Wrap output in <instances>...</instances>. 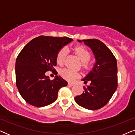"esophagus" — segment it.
I'll return each mask as SVG.
<instances>
[{
    "label": "esophagus",
    "mask_w": 135,
    "mask_h": 135,
    "mask_svg": "<svg viewBox=\"0 0 135 135\" xmlns=\"http://www.w3.org/2000/svg\"><path fill=\"white\" fill-rule=\"evenodd\" d=\"M68 85L69 86H73L74 85V84H73V83H68Z\"/></svg>",
    "instance_id": "1"
}]
</instances>
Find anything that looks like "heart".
<instances>
[{"label": "heart", "instance_id": "heart-1", "mask_svg": "<svg viewBox=\"0 0 135 135\" xmlns=\"http://www.w3.org/2000/svg\"><path fill=\"white\" fill-rule=\"evenodd\" d=\"M74 51L77 56L80 59V60L82 61V67L85 69L89 68L90 66L89 60L91 56L90 51L83 46H77L75 47ZM66 54H67V50H66V48H61L56 55V60L57 63L59 64H62L63 63ZM60 74L65 80L70 81V82L75 80V79H76L79 77V74L76 71L70 69H62L60 71Z\"/></svg>", "mask_w": 135, "mask_h": 135}]
</instances>
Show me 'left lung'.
<instances>
[{
	"instance_id": "obj_1",
	"label": "left lung",
	"mask_w": 135,
	"mask_h": 135,
	"mask_svg": "<svg viewBox=\"0 0 135 135\" xmlns=\"http://www.w3.org/2000/svg\"><path fill=\"white\" fill-rule=\"evenodd\" d=\"M79 42H82L80 40ZM92 50L96 58L93 69L84 79L89 85L84 86V91L74 98L75 102L90 110L99 109L107 104L117 88V60L105 44L97 38L82 40Z\"/></svg>"
}]
</instances>
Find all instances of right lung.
I'll return each instance as SVG.
<instances>
[{
	"label": "right lung",
	"instance_id": "obj_1",
	"mask_svg": "<svg viewBox=\"0 0 135 135\" xmlns=\"http://www.w3.org/2000/svg\"><path fill=\"white\" fill-rule=\"evenodd\" d=\"M73 38L40 36L31 40L20 51L15 64L16 85L19 93L27 103L43 107L56 100L59 90L67 86L61 77L50 80L45 73L58 74L54 68L58 51Z\"/></svg>",
	"mask_w": 135,
	"mask_h": 135
}]
</instances>
